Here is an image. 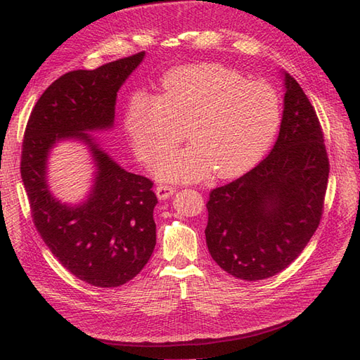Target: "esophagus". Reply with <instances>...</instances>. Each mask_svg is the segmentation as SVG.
<instances>
[{
  "instance_id": "obj_1",
  "label": "esophagus",
  "mask_w": 360,
  "mask_h": 360,
  "mask_svg": "<svg viewBox=\"0 0 360 360\" xmlns=\"http://www.w3.org/2000/svg\"><path fill=\"white\" fill-rule=\"evenodd\" d=\"M155 193H156V196H158V199L164 200V199H169L173 195L174 188L170 186H164V184H160V186L155 188Z\"/></svg>"
}]
</instances>
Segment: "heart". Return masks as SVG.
Returning a JSON list of instances; mask_svg holds the SVG:
<instances>
[{
  "label": "heart",
  "instance_id": "1",
  "mask_svg": "<svg viewBox=\"0 0 360 360\" xmlns=\"http://www.w3.org/2000/svg\"><path fill=\"white\" fill-rule=\"evenodd\" d=\"M281 122L280 94L262 80H246L219 63L169 71L158 97L138 91L127 101L124 127L134 152L153 165L181 141L192 144L162 160L158 176L172 182L233 179L268 152Z\"/></svg>",
  "mask_w": 360,
  "mask_h": 360
}]
</instances>
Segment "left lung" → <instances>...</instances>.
I'll list each match as a JSON object with an SVG mask.
<instances>
[{"label": "left lung", "instance_id": "8db88e82", "mask_svg": "<svg viewBox=\"0 0 360 360\" xmlns=\"http://www.w3.org/2000/svg\"><path fill=\"white\" fill-rule=\"evenodd\" d=\"M280 134L266 158L211 190L205 237L213 260L245 281L274 276L297 259L324 211L328 156L307 96L284 72Z\"/></svg>", "mask_w": 360, "mask_h": 360}]
</instances>
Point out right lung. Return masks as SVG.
<instances>
[{
	"label": "right lung",
	"mask_w": 360,
	"mask_h": 360,
	"mask_svg": "<svg viewBox=\"0 0 360 360\" xmlns=\"http://www.w3.org/2000/svg\"><path fill=\"white\" fill-rule=\"evenodd\" d=\"M144 54L60 76L36 101L24 132L21 178L36 231L63 268L96 288L132 280L156 245L153 182L120 167L88 134L112 127L117 92ZM65 137L85 141L98 167L89 199L76 207L54 200L44 178L49 149Z\"/></svg>",
	"instance_id": "1"
}]
</instances>
